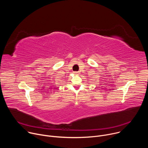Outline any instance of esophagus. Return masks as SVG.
Listing matches in <instances>:
<instances>
[{
    "mask_svg": "<svg viewBox=\"0 0 148 148\" xmlns=\"http://www.w3.org/2000/svg\"><path fill=\"white\" fill-rule=\"evenodd\" d=\"M74 74H76V75H78V74H79V72H78V71H74Z\"/></svg>",
    "mask_w": 148,
    "mask_h": 148,
    "instance_id": "1",
    "label": "esophagus"
}]
</instances>
